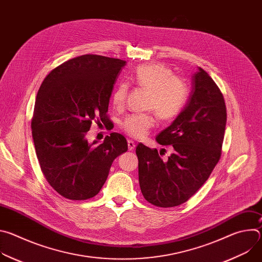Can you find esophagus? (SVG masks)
Segmentation results:
<instances>
[{
    "mask_svg": "<svg viewBox=\"0 0 262 262\" xmlns=\"http://www.w3.org/2000/svg\"><path fill=\"white\" fill-rule=\"evenodd\" d=\"M127 146H128V150L130 151V150H134L135 147H136V144H135L134 141L128 140V141H127Z\"/></svg>",
    "mask_w": 262,
    "mask_h": 262,
    "instance_id": "obj_1",
    "label": "esophagus"
}]
</instances>
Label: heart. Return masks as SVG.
Here are the masks:
<instances>
[{"instance_id":"obj_1","label":"heart","mask_w":262,"mask_h":262,"mask_svg":"<svg viewBox=\"0 0 262 262\" xmlns=\"http://www.w3.org/2000/svg\"><path fill=\"white\" fill-rule=\"evenodd\" d=\"M132 81L149 92L148 108L155 111L163 121H170L182 111L188 89L185 84L173 76V71L160 63L144 64L136 68ZM127 85L119 84L112 94V103L121 107L127 95ZM155 114H132L122 121L123 130L133 138H144L149 129L156 125Z\"/></svg>"}]
</instances>
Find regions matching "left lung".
Instances as JSON below:
<instances>
[{
    "label": "left lung",
    "instance_id": "8db88e82",
    "mask_svg": "<svg viewBox=\"0 0 262 262\" xmlns=\"http://www.w3.org/2000/svg\"><path fill=\"white\" fill-rule=\"evenodd\" d=\"M227 121L223 94L201 67L192 77L188 102L170 126L157 136L173 154L163 161L157 149L139 144V182L144 198L159 207L188 201L208 179L221 158Z\"/></svg>",
    "mask_w": 262,
    "mask_h": 262
}]
</instances>
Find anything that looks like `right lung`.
Wrapping results in <instances>:
<instances>
[{"instance_id": "obj_1", "label": "right lung", "mask_w": 262, "mask_h": 262, "mask_svg": "<svg viewBox=\"0 0 262 262\" xmlns=\"http://www.w3.org/2000/svg\"><path fill=\"white\" fill-rule=\"evenodd\" d=\"M125 61L83 55L53 69L36 96L31 122L35 150L52 188L64 198L87 200L104 184L113 161L127 150L112 133L97 146L86 139L93 121L106 119L110 97Z\"/></svg>"}]
</instances>
